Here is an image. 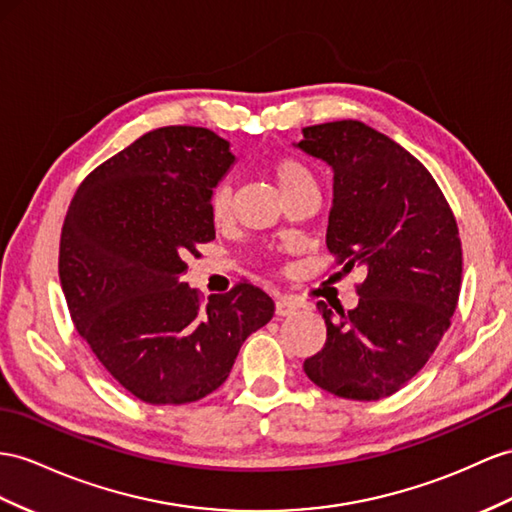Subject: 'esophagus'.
<instances>
[{
  "label": "esophagus",
  "instance_id": "34e87169",
  "mask_svg": "<svg viewBox=\"0 0 512 512\" xmlns=\"http://www.w3.org/2000/svg\"><path fill=\"white\" fill-rule=\"evenodd\" d=\"M298 309H300V305L296 303V300L287 298V296L277 298V303H274V311H277V316H292V313H296Z\"/></svg>",
  "mask_w": 512,
  "mask_h": 512
}]
</instances>
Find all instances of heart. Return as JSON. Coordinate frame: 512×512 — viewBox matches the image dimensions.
Listing matches in <instances>:
<instances>
[{"label": "heart", "instance_id": "1", "mask_svg": "<svg viewBox=\"0 0 512 512\" xmlns=\"http://www.w3.org/2000/svg\"><path fill=\"white\" fill-rule=\"evenodd\" d=\"M272 175L277 179L283 196L298 190L318 188L316 177H313L311 170L303 162L296 160V157H281V160L274 162ZM231 209H233L231 186L229 183H220L212 194V201H209V214H212V220L216 225H227L231 218Z\"/></svg>", "mask_w": 512, "mask_h": 512}]
</instances>
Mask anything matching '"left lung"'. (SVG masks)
Wrapping results in <instances>:
<instances>
[{
  "label": "left lung",
  "mask_w": 512,
  "mask_h": 512,
  "mask_svg": "<svg viewBox=\"0 0 512 512\" xmlns=\"http://www.w3.org/2000/svg\"><path fill=\"white\" fill-rule=\"evenodd\" d=\"M296 147L333 170L326 246L344 272L365 270L355 309L318 303L326 342L305 374L339 398H387L450 329L463 274L456 218L426 166L361 121L305 127Z\"/></svg>",
  "instance_id": "8db88e82"
}]
</instances>
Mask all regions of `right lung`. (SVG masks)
<instances>
[{
    "label": "right lung",
    "instance_id": "add662e5",
    "mask_svg": "<svg viewBox=\"0 0 512 512\" xmlns=\"http://www.w3.org/2000/svg\"><path fill=\"white\" fill-rule=\"evenodd\" d=\"M235 162L212 129H153L77 188L60 235V283L77 333L112 378L149 404L216 391L244 339L274 316L251 283L203 303L181 277L216 238L209 214Z\"/></svg>",
    "mask_w": 512,
    "mask_h": 512
}]
</instances>
